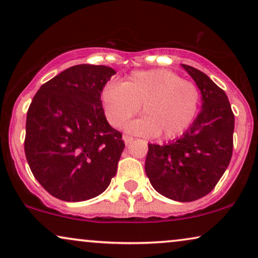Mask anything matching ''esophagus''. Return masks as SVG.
<instances>
[{"label":"esophagus","instance_id":"obj_1","mask_svg":"<svg viewBox=\"0 0 258 258\" xmlns=\"http://www.w3.org/2000/svg\"><path fill=\"white\" fill-rule=\"evenodd\" d=\"M133 137L132 136H128V135H123V141H124L125 144H129L133 142Z\"/></svg>","mask_w":258,"mask_h":258}]
</instances>
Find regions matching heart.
<instances>
[{"mask_svg": "<svg viewBox=\"0 0 258 258\" xmlns=\"http://www.w3.org/2000/svg\"><path fill=\"white\" fill-rule=\"evenodd\" d=\"M104 114L112 126L121 128L140 110L144 117L128 126L143 136L162 134L175 139L195 122L201 94L195 83L168 69L135 72L123 83H109L102 90Z\"/></svg>", "mask_w": 258, "mask_h": 258, "instance_id": "obj_1", "label": "heart"}]
</instances>
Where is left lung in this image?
Segmentation results:
<instances>
[{"mask_svg":"<svg viewBox=\"0 0 258 258\" xmlns=\"http://www.w3.org/2000/svg\"><path fill=\"white\" fill-rule=\"evenodd\" d=\"M202 94V110L192 125L168 144H148L146 174L157 192L191 202L215 188L230 163L235 116L227 94L206 74L182 64Z\"/></svg>","mask_w":258,"mask_h":258,"instance_id":"left-lung-1","label":"left lung"}]
</instances>
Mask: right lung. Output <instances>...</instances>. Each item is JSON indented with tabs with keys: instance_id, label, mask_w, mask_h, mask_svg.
<instances>
[{
	"instance_id": "right-lung-1",
	"label": "right lung",
	"mask_w": 258,
	"mask_h": 258,
	"mask_svg": "<svg viewBox=\"0 0 258 258\" xmlns=\"http://www.w3.org/2000/svg\"><path fill=\"white\" fill-rule=\"evenodd\" d=\"M110 67H70L42 84L27 112L24 153L38 183L67 202L104 191L124 149L105 118L101 93Z\"/></svg>"
}]
</instances>
